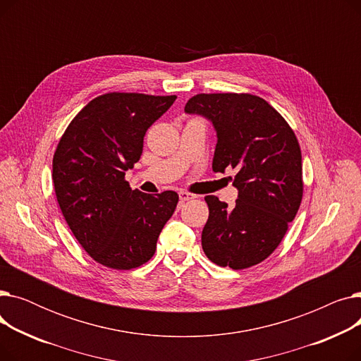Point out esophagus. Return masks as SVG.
<instances>
[{"mask_svg": "<svg viewBox=\"0 0 361 361\" xmlns=\"http://www.w3.org/2000/svg\"><path fill=\"white\" fill-rule=\"evenodd\" d=\"M178 196H180V200H181V202H187V200L196 199V195H192V193H188V192H180Z\"/></svg>", "mask_w": 361, "mask_h": 361, "instance_id": "34e87169", "label": "esophagus"}]
</instances>
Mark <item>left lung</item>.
I'll return each mask as SVG.
<instances>
[{"mask_svg":"<svg viewBox=\"0 0 361 361\" xmlns=\"http://www.w3.org/2000/svg\"><path fill=\"white\" fill-rule=\"evenodd\" d=\"M187 114L211 120L218 136L212 168L234 169L233 207L206 196L209 218L202 247L218 267L245 269L269 257L295 218L302 199L298 140L267 101L250 93H199Z\"/></svg>","mask_w":361,"mask_h":361,"instance_id":"left-lung-1","label":"left lung"}]
</instances>
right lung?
<instances>
[{"label": "right lung", "instance_id": "add662e5", "mask_svg": "<svg viewBox=\"0 0 361 361\" xmlns=\"http://www.w3.org/2000/svg\"><path fill=\"white\" fill-rule=\"evenodd\" d=\"M176 99L101 94L71 120L55 149L52 181L60 209L82 247L106 268L142 267L176 211V192L146 195L126 181V171L140 159L146 130Z\"/></svg>", "mask_w": 361, "mask_h": 361}]
</instances>
